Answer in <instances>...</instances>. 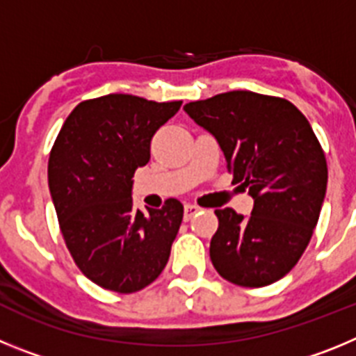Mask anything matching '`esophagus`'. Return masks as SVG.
<instances>
[{"instance_id": "esophagus-1", "label": "esophagus", "mask_w": 356, "mask_h": 356, "mask_svg": "<svg viewBox=\"0 0 356 356\" xmlns=\"http://www.w3.org/2000/svg\"><path fill=\"white\" fill-rule=\"evenodd\" d=\"M197 210H200V207H197V205H193V203H187V205H185V213H184L185 221H188V219H191V217L196 216Z\"/></svg>"}]
</instances>
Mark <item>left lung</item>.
<instances>
[{
  "label": "left lung",
  "mask_w": 356,
  "mask_h": 356,
  "mask_svg": "<svg viewBox=\"0 0 356 356\" xmlns=\"http://www.w3.org/2000/svg\"><path fill=\"white\" fill-rule=\"evenodd\" d=\"M184 110L225 153L234 184L253 197L251 216L219 209L210 260L225 280L266 287L301 259L319 221L328 168L310 122L291 102L232 90Z\"/></svg>",
  "instance_id": "8db88e82"
}]
</instances>
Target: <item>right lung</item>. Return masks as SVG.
Wrapping results in <instances>:
<instances>
[{
  "label": "right lung",
  "mask_w": 356,
  "mask_h": 356,
  "mask_svg": "<svg viewBox=\"0 0 356 356\" xmlns=\"http://www.w3.org/2000/svg\"><path fill=\"white\" fill-rule=\"evenodd\" d=\"M181 102L131 94L81 102L65 119L49 153L48 184L65 246L90 282L131 294L159 278L184 219V205L134 207L137 168L149 162L155 131Z\"/></svg>",
  "instance_id": "obj_1"
}]
</instances>
